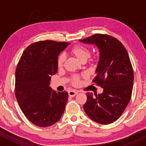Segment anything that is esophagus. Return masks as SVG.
<instances>
[{
    "label": "esophagus",
    "instance_id": "1",
    "mask_svg": "<svg viewBox=\"0 0 146 146\" xmlns=\"http://www.w3.org/2000/svg\"><path fill=\"white\" fill-rule=\"evenodd\" d=\"M78 92L76 91V90H69V91H68V95L71 97H74L78 94Z\"/></svg>",
    "mask_w": 146,
    "mask_h": 146
}]
</instances>
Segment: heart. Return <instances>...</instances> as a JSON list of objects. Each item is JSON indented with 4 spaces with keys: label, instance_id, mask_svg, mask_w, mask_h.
<instances>
[{
    "label": "heart",
    "instance_id": "obj_1",
    "mask_svg": "<svg viewBox=\"0 0 146 146\" xmlns=\"http://www.w3.org/2000/svg\"><path fill=\"white\" fill-rule=\"evenodd\" d=\"M71 53H73L74 56L76 57L80 61H86L88 59V57L90 56V50L89 48H87L86 46H83V45H75V46H73L71 50ZM65 60V56L64 55L60 54L58 58V66L60 67L63 65L64 62ZM80 76L78 75H75V76L73 77L72 78V84L73 85H78L80 84Z\"/></svg>",
    "mask_w": 146,
    "mask_h": 146
}]
</instances>
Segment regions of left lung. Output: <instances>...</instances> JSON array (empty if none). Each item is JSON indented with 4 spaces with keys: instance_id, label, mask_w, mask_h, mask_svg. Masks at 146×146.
<instances>
[{
    "instance_id": "1",
    "label": "left lung",
    "mask_w": 146,
    "mask_h": 146,
    "mask_svg": "<svg viewBox=\"0 0 146 146\" xmlns=\"http://www.w3.org/2000/svg\"><path fill=\"white\" fill-rule=\"evenodd\" d=\"M95 44L100 50V60L93 82L104 88L101 94L87 93L84 110L93 121L109 124L119 118L132 96L134 73L128 53L117 38L96 34L80 40Z\"/></svg>"
}]
</instances>
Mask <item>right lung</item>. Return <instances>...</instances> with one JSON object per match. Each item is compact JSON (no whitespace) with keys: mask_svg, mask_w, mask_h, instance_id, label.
Listing matches in <instances>:
<instances>
[{"mask_svg":"<svg viewBox=\"0 0 146 146\" xmlns=\"http://www.w3.org/2000/svg\"><path fill=\"white\" fill-rule=\"evenodd\" d=\"M70 43L53 40L30 44L23 52L16 70L15 95L25 117L33 124L48 127L60 120L68 101L66 91L49 86L58 72V58Z\"/></svg>","mask_w":146,"mask_h":146,"instance_id":"right-lung-1","label":"right lung"}]
</instances>
